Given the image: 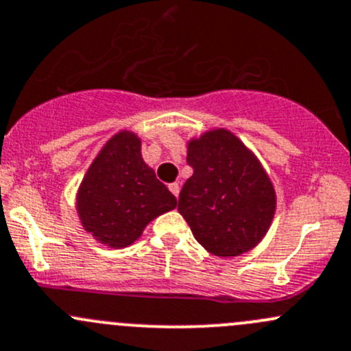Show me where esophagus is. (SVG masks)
<instances>
[{"instance_id":"esophagus-1","label":"esophagus","mask_w":351,"mask_h":351,"mask_svg":"<svg viewBox=\"0 0 351 351\" xmlns=\"http://www.w3.org/2000/svg\"><path fill=\"white\" fill-rule=\"evenodd\" d=\"M169 189H171V193L174 194V196L177 197L179 196V191H180V186L177 182H174V184H171V186H169Z\"/></svg>"}]
</instances>
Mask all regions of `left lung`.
Returning <instances> with one entry per match:
<instances>
[{"instance_id": "8db88e82", "label": "left lung", "mask_w": 351, "mask_h": 351, "mask_svg": "<svg viewBox=\"0 0 351 351\" xmlns=\"http://www.w3.org/2000/svg\"><path fill=\"white\" fill-rule=\"evenodd\" d=\"M193 176L179 194L180 215L213 255L237 256L262 241L276 215V189L255 154L225 128L187 143Z\"/></svg>"}]
</instances>
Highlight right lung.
<instances>
[{
	"mask_svg": "<svg viewBox=\"0 0 351 351\" xmlns=\"http://www.w3.org/2000/svg\"><path fill=\"white\" fill-rule=\"evenodd\" d=\"M140 150L142 142L135 133L118 132L79 186L75 208L82 228L110 248L132 245L152 219L177 206L176 196L155 177Z\"/></svg>",
	"mask_w": 351,
	"mask_h": 351,
	"instance_id": "add662e5",
	"label": "right lung"
}]
</instances>
